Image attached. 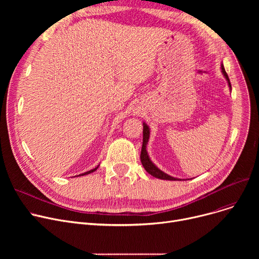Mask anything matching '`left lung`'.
<instances>
[{
  "mask_svg": "<svg viewBox=\"0 0 259 259\" xmlns=\"http://www.w3.org/2000/svg\"><path fill=\"white\" fill-rule=\"evenodd\" d=\"M222 72L223 74L225 75L226 79L228 80V84H229V87L231 88V83H230V79H229V76L225 70V67L224 65L222 64ZM144 130H143V146H142V152H141V160H142V165L143 167L145 168V170L149 173L151 174L152 176H154V178L156 179H159V180H166V181H180L179 179H175V178H172V176L166 174L165 172H162L161 170H159L153 162L151 161V159L149 158V155H148V152L146 150V147L148 145V141H149V137H150V129H149V127L147 126V124H145L144 122Z\"/></svg>",
  "mask_w": 259,
  "mask_h": 259,
  "instance_id": "1",
  "label": "left lung"
}]
</instances>
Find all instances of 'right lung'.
Wrapping results in <instances>:
<instances>
[{"label": "right lung", "instance_id": "add662e5", "mask_svg": "<svg viewBox=\"0 0 259 259\" xmlns=\"http://www.w3.org/2000/svg\"><path fill=\"white\" fill-rule=\"evenodd\" d=\"M99 168V166L97 167V168H94V169H92V170H90V171H87V172H85V173H83V174H80V175H87V174H89V173H92V172H94L95 170H97ZM80 175H78V176H80Z\"/></svg>", "mask_w": 259, "mask_h": 259}]
</instances>
